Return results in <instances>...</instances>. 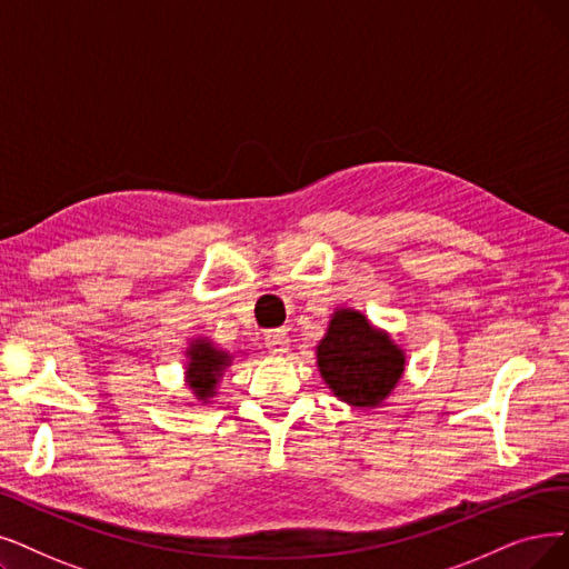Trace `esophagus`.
<instances>
[{"instance_id":"esophagus-1","label":"esophagus","mask_w":569,"mask_h":569,"mask_svg":"<svg viewBox=\"0 0 569 569\" xmlns=\"http://www.w3.org/2000/svg\"><path fill=\"white\" fill-rule=\"evenodd\" d=\"M289 336L284 333V331H270V333H266V348L272 352V355H284V352H289Z\"/></svg>"}]
</instances>
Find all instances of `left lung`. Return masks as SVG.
<instances>
[{"mask_svg": "<svg viewBox=\"0 0 569 569\" xmlns=\"http://www.w3.org/2000/svg\"><path fill=\"white\" fill-rule=\"evenodd\" d=\"M317 369L336 399L376 408L392 395L406 371V352L392 336L355 308H336L317 343Z\"/></svg>", "mask_w": 569, "mask_h": 569, "instance_id": "left-lung-1", "label": "left lung"}]
</instances>
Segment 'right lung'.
Wrapping results in <instances>:
<instances>
[{
    "mask_svg": "<svg viewBox=\"0 0 569 569\" xmlns=\"http://www.w3.org/2000/svg\"><path fill=\"white\" fill-rule=\"evenodd\" d=\"M233 357L236 355L219 348L208 336H198L189 340L187 363H184V385L193 392V399L200 406L210 403V399L217 397L219 380L226 373V369L233 363Z\"/></svg>",
    "mask_w": 569,
    "mask_h": 569,
    "instance_id": "1",
    "label": "right lung"
}]
</instances>
